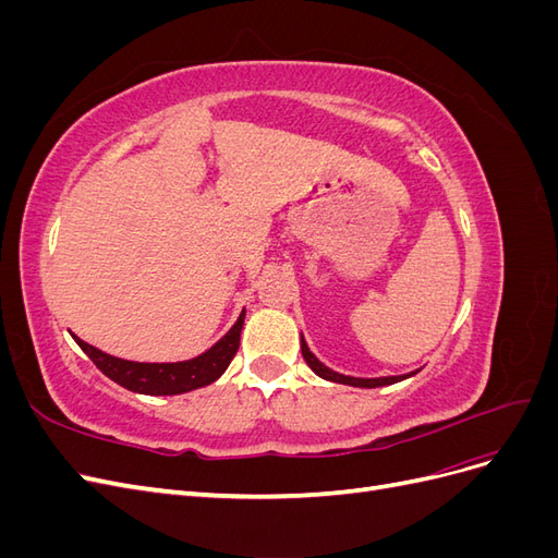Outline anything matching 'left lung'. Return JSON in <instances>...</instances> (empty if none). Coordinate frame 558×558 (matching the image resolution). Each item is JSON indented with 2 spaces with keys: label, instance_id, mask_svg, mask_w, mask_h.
<instances>
[{
  "label": "left lung",
  "instance_id": "left-lung-1",
  "mask_svg": "<svg viewBox=\"0 0 558 558\" xmlns=\"http://www.w3.org/2000/svg\"><path fill=\"white\" fill-rule=\"evenodd\" d=\"M300 349H302V356H305V361H307V365L314 369V373L320 377V379H328V381H337V384H349V386H359V388H377V386H388V384H398V381H402V379H410V377H414L418 369H414V373H410V375H396V377H349V375H340V373H335V369H330L328 365H324L320 363L314 353L310 351V347H307V342H305V337L300 335Z\"/></svg>",
  "mask_w": 558,
  "mask_h": 558
}]
</instances>
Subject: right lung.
<instances>
[{"label": "right lung", "instance_id": "1", "mask_svg": "<svg viewBox=\"0 0 558 558\" xmlns=\"http://www.w3.org/2000/svg\"><path fill=\"white\" fill-rule=\"evenodd\" d=\"M244 310L240 318L234 320V326L218 340L211 349L199 353L195 359L189 361H177V363H137V361H125L116 359L111 353H105L88 342H83L81 337H74V342L88 353V359L102 369V373L121 384L128 391L142 393V396H179L195 391V388L209 386L221 377L234 353L240 349V335L244 326Z\"/></svg>", "mask_w": 558, "mask_h": 558}]
</instances>
